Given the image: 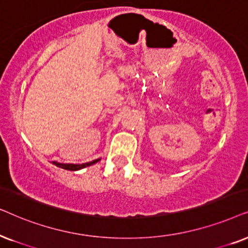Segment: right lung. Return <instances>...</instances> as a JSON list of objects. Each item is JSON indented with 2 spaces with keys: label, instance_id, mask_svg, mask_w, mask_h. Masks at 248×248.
<instances>
[{
  "label": "right lung",
  "instance_id": "right-lung-1",
  "mask_svg": "<svg viewBox=\"0 0 248 248\" xmlns=\"http://www.w3.org/2000/svg\"><path fill=\"white\" fill-rule=\"evenodd\" d=\"M101 158H96V160H93L91 161V162H86V163H82V164H71V163H60V162H55V161H53V164L54 166H57L59 168H61V169H64V170H70V171H78L80 169H84L86 167H90L92 164H95L96 162H98Z\"/></svg>",
  "mask_w": 248,
  "mask_h": 248
}]
</instances>
